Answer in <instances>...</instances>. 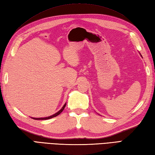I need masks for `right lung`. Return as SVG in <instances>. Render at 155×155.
<instances>
[{
  "instance_id": "1",
  "label": "right lung",
  "mask_w": 155,
  "mask_h": 155,
  "mask_svg": "<svg viewBox=\"0 0 155 155\" xmlns=\"http://www.w3.org/2000/svg\"><path fill=\"white\" fill-rule=\"evenodd\" d=\"M65 105H66V104H64V106L62 107V108L59 110V112H58L57 113H55V114H53V115H52V116H49V117H46V118H32L33 119H35V120H47V119H50V118H53V117H55V116H58L59 114H61V112H62V111L63 110H64V108H65Z\"/></svg>"
}]
</instances>
